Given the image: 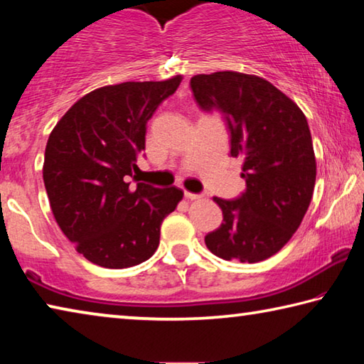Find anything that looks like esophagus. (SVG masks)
Here are the masks:
<instances>
[{
	"mask_svg": "<svg viewBox=\"0 0 364 364\" xmlns=\"http://www.w3.org/2000/svg\"><path fill=\"white\" fill-rule=\"evenodd\" d=\"M184 197H186V199H191V200H200L204 196H202V194H194V193H188V191H186V193H184Z\"/></svg>",
	"mask_w": 364,
	"mask_h": 364,
	"instance_id": "esophagus-1",
	"label": "esophagus"
}]
</instances>
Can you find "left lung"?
I'll list each match as a JSON object with an SVG mask.
<instances>
[{"label":"left lung","instance_id":"8db88e82","mask_svg":"<svg viewBox=\"0 0 364 364\" xmlns=\"http://www.w3.org/2000/svg\"><path fill=\"white\" fill-rule=\"evenodd\" d=\"M191 90L204 110L218 109L231 133V156L242 157L245 193L213 200L223 223L205 245L223 260L257 263L279 252L299 230L316 181V159L305 114L268 80L241 72L200 73Z\"/></svg>","mask_w":364,"mask_h":364}]
</instances>
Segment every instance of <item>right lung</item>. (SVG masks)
<instances>
[{"instance_id": "right-lung-1", "label": "right lung", "mask_w": 364, "mask_h": 364, "mask_svg": "<svg viewBox=\"0 0 364 364\" xmlns=\"http://www.w3.org/2000/svg\"><path fill=\"white\" fill-rule=\"evenodd\" d=\"M183 77L97 88L53 128L43 180L54 218L78 254L104 268H130L154 255L160 225L183 199L175 186L127 183L146 147V123Z\"/></svg>"}]
</instances>
